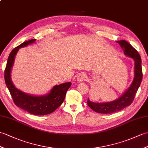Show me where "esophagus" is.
Segmentation results:
<instances>
[{"mask_svg": "<svg viewBox=\"0 0 148 148\" xmlns=\"http://www.w3.org/2000/svg\"><path fill=\"white\" fill-rule=\"evenodd\" d=\"M86 75L84 73H80L77 75V81L79 82H82L86 80Z\"/></svg>", "mask_w": 148, "mask_h": 148, "instance_id": "obj_1", "label": "esophagus"}]
</instances>
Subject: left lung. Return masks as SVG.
Masks as SVG:
<instances>
[{"label":"left lung","instance_id":"obj_1","mask_svg":"<svg viewBox=\"0 0 148 148\" xmlns=\"http://www.w3.org/2000/svg\"><path fill=\"white\" fill-rule=\"evenodd\" d=\"M128 57H132L135 61V77L129 88L121 97L116 100L108 103H93L88 99V106L96 112L100 113H112L121 111L129 106L134 101L135 95L138 90L143 79L141 58L139 53L131 45L125 40L117 41Z\"/></svg>","mask_w":148,"mask_h":148}]
</instances>
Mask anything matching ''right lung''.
Listing matches in <instances>:
<instances>
[{
    "instance_id": "1",
    "label": "right lung",
    "mask_w": 148,
    "mask_h": 148,
    "mask_svg": "<svg viewBox=\"0 0 148 148\" xmlns=\"http://www.w3.org/2000/svg\"><path fill=\"white\" fill-rule=\"evenodd\" d=\"M35 40L36 39H32L26 41L15 47L11 51L4 71V79L13 101L17 106L31 114L44 115L53 112L62 105L66 97V92L72 84L69 82L55 86L49 95L42 97L27 95L15 88L11 81V72L16 54L21 47H24L35 42Z\"/></svg>"
}]
</instances>
